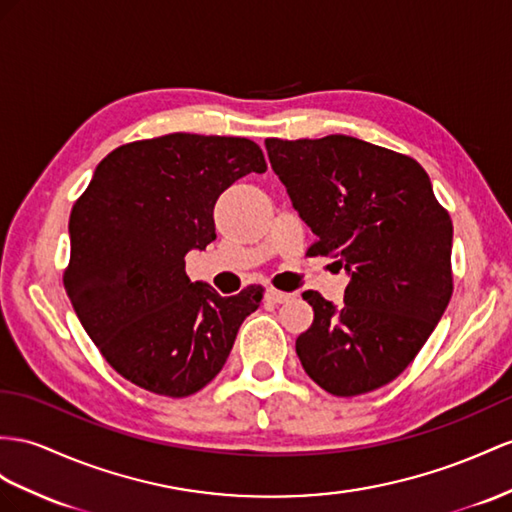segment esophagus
Returning <instances> with one entry per match:
<instances>
[{"label":"esophagus","mask_w":512,"mask_h":512,"mask_svg":"<svg viewBox=\"0 0 512 512\" xmlns=\"http://www.w3.org/2000/svg\"><path fill=\"white\" fill-rule=\"evenodd\" d=\"M266 296H268V300H272V303H287V300L292 298V294L281 292V290H277V287H270Z\"/></svg>","instance_id":"obj_1"}]
</instances>
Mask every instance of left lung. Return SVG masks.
<instances>
[{
    "mask_svg": "<svg viewBox=\"0 0 512 512\" xmlns=\"http://www.w3.org/2000/svg\"><path fill=\"white\" fill-rule=\"evenodd\" d=\"M272 170L285 183L316 242L350 283L344 305L303 298L313 324L298 335L305 372L333 396H361L398 378L448 307L452 218L413 157L352 136L268 138Z\"/></svg>",
    "mask_w": 512,
    "mask_h": 512,
    "instance_id": "1",
    "label": "left lung"
}]
</instances>
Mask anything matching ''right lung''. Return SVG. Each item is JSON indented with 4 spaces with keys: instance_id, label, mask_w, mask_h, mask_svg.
<instances>
[{
    "instance_id": "1",
    "label": "right lung",
    "mask_w": 512,
    "mask_h": 512,
    "mask_svg": "<svg viewBox=\"0 0 512 512\" xmlns=\"http://www.w3.org/2000/svg\"><path fill=\"white\" fill-rule=\"evenodd\" d=\"M266 168L253 140L183 131L127 142L99 162L71 209L62 281L88 337L129 383L186 398L222 370L264 290L220 296L192 283L186 253L216 240L218 196Z\"/></svg>"
}]
</instances>
